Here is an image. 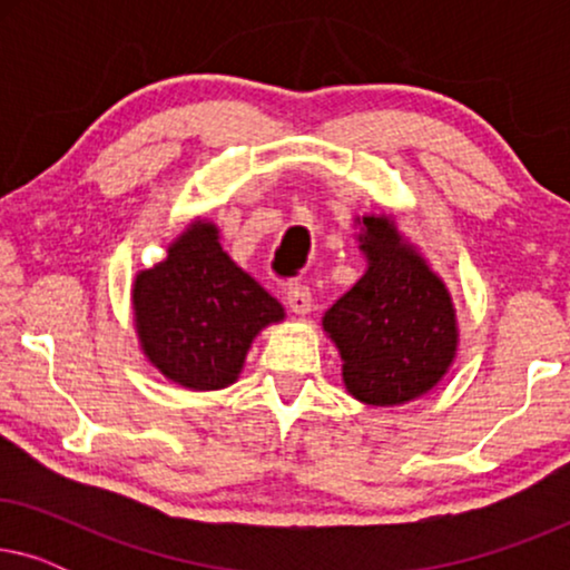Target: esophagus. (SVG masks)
I'll list each match as a JSON object with an SVG mask.
<instances>
[{
  "instance_id": "1",
  "label": "esophagus",
  "mask_w": 570,
  "mask_h": 570,
  "mask_svg": "<svg viewBox=\"0 0 570 570\" xmlns=\"http://www.w3.org/2000/svg\"><path fill=\"white\" fill-rule=\"evenodd\" d=\"M285 298H287V306H291L293 314H308L311 303H314L308 285H303V283H293L291 287H287Z\"/></svg>"
}]
</instances>
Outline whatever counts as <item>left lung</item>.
I'll list each match as a JSON object with an SVG mask.
<instances>
[{"mask_svg": "<svg viewBox=\"0 0 570 570\" xmlns=\"http://www.w3.org/2000/svg\"><path fill=\"white\" fill-rule=\"evenodd\" d=\"M368 269L322 324L342 357L347 392L373 407H394L439 386L456 357V311L443 279L392 217H357Z\"/></svg>", "mask_w": 570, "mask_h": 570, "instance_id": "obj_1", "label": "left lung"}]
</instances>
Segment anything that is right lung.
Listing matches in <instances>:
<instances>
[{"label": "right lung", "mask_w": 570, "mask_h": 570, "mask_svg": "<svg viewBox=\"0 0 570 570\" xmlns=\"http://www.w3.org/2000/svg\"><path fill=\"white\" fill-rule=\"evenodd\" d=\"M217 225L194 220L168 256L131 287L139 347L163 376L194 392L230 386L264 326L285 308L246 275L217 240Z\"/></svg>", "instance_id": "add662e5"}]
</instances>
